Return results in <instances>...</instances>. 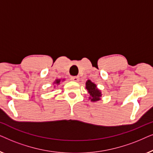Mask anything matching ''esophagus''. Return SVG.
Listing matches in <instances>:
<instances>
[{"label": "esophagus", "mask_w": 153, "mask_h": 153, "mask_svg": "<svg viewBox=\"0 0 153 153\" xmlns=\"http://www.w3.org/2000/svg\"><path fill=\"white\" fill-rule=\"evenodd\" d=\"M71 80L74 82H79V76H72L71 77Z\"/></svg>", "instance_id": "34e87169"}]
</instances>
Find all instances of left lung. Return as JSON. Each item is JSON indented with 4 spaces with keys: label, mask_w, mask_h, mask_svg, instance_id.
Returning <instances> with one entry per match:
<instances>
[{
    "label": "left lung",
    "mask_w": 153,
    "mask_h": 153,
    "mask_svg": "<svg viewBox=\"0 0 153 153\" xmlns=\"http://www.w3.org/2000/svg\"><path fill=\"white\" fill-rule=\"evenodd\" d=\"M85 88L88 91V93H89V100H91V102H95L101 100L102 96V91L97 88V85L92 82L90 79L85 83Z\"/></svg>",
    "instance_id": "obj_1"
}]
</instances>
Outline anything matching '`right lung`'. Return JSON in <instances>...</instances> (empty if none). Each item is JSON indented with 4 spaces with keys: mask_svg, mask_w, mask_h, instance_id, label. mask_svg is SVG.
I'll return each instance as SVG.
<instances>
[{
    "mask_svg": "<svg viewBox=\"0 0 153 153\" xmlns=\"http://www.w3.org/2000/svg\"><path fill=\"white\" fill-rule=\"evenodd\" d=\"M65 81V79H56L55 81H54V82L53 83V85H58L60 83V82H62V81ZM56 85H54L53 88H55Z\"/></svg>",
    "mask_w": 153,
    "mask_h": 153,
    "instance_id": "add662e5",
    "label": "right lung"
}]
</instances>
